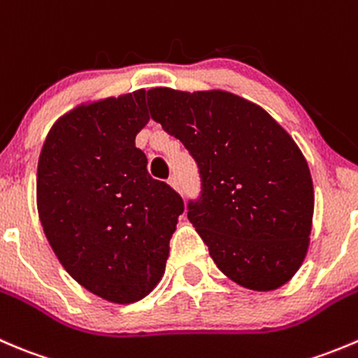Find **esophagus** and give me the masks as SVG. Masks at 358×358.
I'll return each instance as SVG.
<instances>
[{"instance_id": "1", "label": "esophagus", "mask_w": 358, "mask_h": 358, "mask_svg": "<svg viewBox=\"0 0 358 358\" xmlns=\"http://www.w3.org/2000/svg\"><path fill=\"white\" fill-rule=\"evenodd\" d=\"M169 184H171V186L174 187V189H178V191H179L180 184H179V179H178V176H171V178H169Z\"/></svg>"}]
</instances>
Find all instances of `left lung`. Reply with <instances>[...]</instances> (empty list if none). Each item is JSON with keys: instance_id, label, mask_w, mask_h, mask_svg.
<instances>
[{"instance_id": "obj_1", "label": "left lung", "mask_w": 358, "mask_h": 358, "mask_svg": "<svg viewBox=\"0 0 358 358\" xmlns=\"http://www.w3.org/2000/svg\"><path fill=\"white\" fill-rule=\"evenodd\" d=\"M151 118L198 165L187 219L219 270L252 291L287 284L308 252L310 169L292 137L257 104L222 90H148Z\"/></svg>"}]
</instances>
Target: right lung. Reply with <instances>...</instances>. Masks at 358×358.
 <instances>
[{"label":"right lung","mask_w":358,"mask_h":358,"mask_svg":"<svg viewBox=\"0 0 358 358\" xmlns=\"http://www.w3.org/2000/svg\"><path fill=\"white\" fill-rule=\"evenodd\" d=\"M146 90L74 108L38 160L41 226L64 270L92 294L129 304L160 282L184 201L148 172L136 136Z\"/></svg>","instance_id":"obj_1"}]
</instances>
